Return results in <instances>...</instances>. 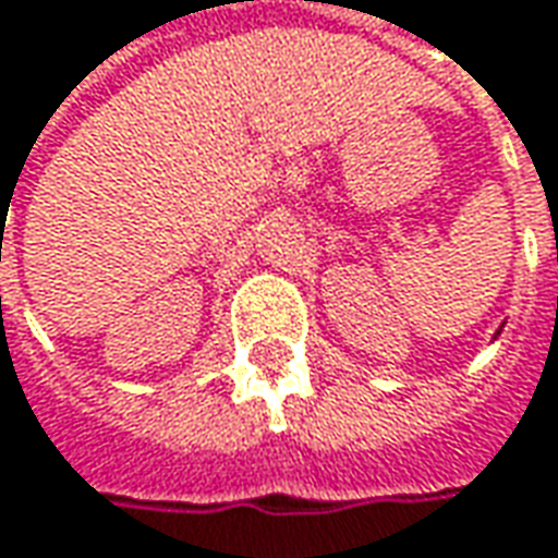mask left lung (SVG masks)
Returning <instances> with one entry per match:
<instances>
[{"instance_id": "obj_1", "label": "left lung", "mask_w": 558, "mask_h": 558, "mask_svg": "<svg viewBox=\"0 0 558 558\" xmlns=\"http://www.w3.org/2000/svg\"><path fill=\"white\" fill-rule=\"evenodd\" d=\"M497 335H500V332H497Z\"/></svg>"}]
</instances>
